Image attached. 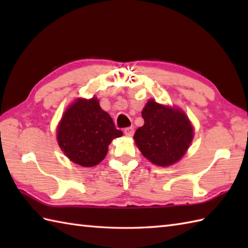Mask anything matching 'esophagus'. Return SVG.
I'll use <instances>...</instances> for the list:
<instances>
[{
    "label": "esophagus",
    "mask_w": 248,
    "mask_h": 248,
    "mask_svg": "<svg viewBox=\"0 0 248 248\" xmlns=\"http://www.w3.org/2000/svg\"><path fill=\"white\" fill-rule=\"evenodd\" d=\"M124 133L127 136H133L134 134V128L133 127H128L124 130Z\"/></svg>",
    "instance_id": "1"
}]
</instances>
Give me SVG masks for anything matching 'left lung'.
Segmentation results:
<instances>
[{"mask_svg": "<svg viewBox=\"0 0 248 248\" xmlns=\"http://www.w3.org/2000/svg\"><path fill=\"white\" fill-rule=\"evenodd\" d=\"M141 116L145 124L135 131L134 140L143 155L160 166L180 160L194 135L186 114L149 100Z\"/></svg>", "mask_w": 248, "mask_h": 248, "instance_id": "left-lung-1", "label": "left lung"}]
</instances>
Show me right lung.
Wrapping results in <instances>:
<instances>
[{"mask_svg": "<svg viewBox=\"0 0 248 248\" xmlns=\"http://www.w3.org/2000/svg\"><path fill=\"white\" fill-rule=\"evenodd\" d=\"M123 132L96 98L78 99L66 110L57 128V140L64 154L77 164L91 167L101 162L108 147Z\"/></svg>", "mask_w": 248, "mask_h": 248, "instance_id": "1", "label": "right lung"}]
</instances>
